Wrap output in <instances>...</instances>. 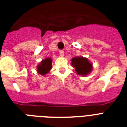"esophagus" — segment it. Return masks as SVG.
I'll use <instances>...</instances> for the list:
<instances>
[{"instance_id":"34e87169","label":"esophagus","mask_w":127,"mask_h":127,"mask_svg":"<svg viewBox=\"0 0 127 127\" xmlns=\"http://www.w3.org/2000/svg\"><path fill=\"white\" fill-rule=\"evenodd\" d=\"M59 54L61 56H64V51L63 50H60Z\"/></svg>"}]
</instances>
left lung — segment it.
<instances>
[{
    "label": "left lung",
    "instance_id": "obj_1",
    "mask_svg": "<svg viewBox=\"0 0 127 127\" xmlns=\"http://www.w3.org/2000/svg\"><path fill=\"white\" fill-rule=\"evenodd\" d=\"M72 65L75 68L76 71L79 75H87L92 69V66L86 58H73L72 59Z\"/></svg>",
    "mask_w": 127,
    "mask_h": 127
}]
</instances>
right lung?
I'll use <instances>...</instances> for the list:
<instances>
[{
    "mask_svg": "<svg viewBox=\"0 0 127 127\" xmlns=\"http://www.w3.org/2000/svg\"><path fill=\"white\" fill-rule=\"evenodd\" d=\"M51 59L50 58L43 60L41 62L40 64L37 66V72L41 75H45L49 72L50 70L51 69Z\"/></svg>",
    "mask_w": 127,
    "mask_h": 127,
    "instance_id": "right-lung-1",
    "label": "right lung"
}]
</instances>
